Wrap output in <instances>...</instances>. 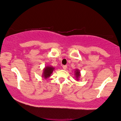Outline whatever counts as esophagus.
<instances>
[{"label":"esophagus","mask_w":121,"mask_h":121,"mask_svg":"<svg viewBox=\"0 0 121 121\" xmlns=\"http://www.w3.org/2000/svg\"><path fill=\"white\" fill-rule=\"evenodd\" d=\"M62 68H63V69H64V70H66L67 68V66L66 65H63V66H62Z\"/></svg>","instance_id":"1"}]
</instances>
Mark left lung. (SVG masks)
Returning a JSON list of instances; mask_svg holds the SVG:
<instances>
[{
	"mask_svg": "<svg viewBox=\"0 0 121 121\" xmlns=\"http://www.w3.org/2000/svg\"><path fill=\"white\" fill-rule=\"evenodd\" d=\"M75 78H76V81H78L80 78V76H81V72L78 69H76L75 70Z\"/></svg>",
	"mask_w": 121,
	"mask_h": 121,
	"instance_id": "obj_1",
	"label": "left lung"
}]
</instances>
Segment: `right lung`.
Returning a JSON list of instances; mask_svg holds the SVG:
<instances>
[{
  "mask_svg": "<svg viewBox=\"0 0 121 121\" xmlns=\"http://www.w3.org/2000/svg\"><path fill=\"white\" fill-rule=\"evenodd\" d=\"M54 70L55 68L53 66H52L48 65L45 66V68L43 69V73L42 75L43 78L45 79L49 78L51 76V75H52Z\"/></svg>",
  "mask_w": 121,
  "mask_h": 121,
  "instance_id": "right-lung-1",
  "label": "right lung"
}]
</instances>
